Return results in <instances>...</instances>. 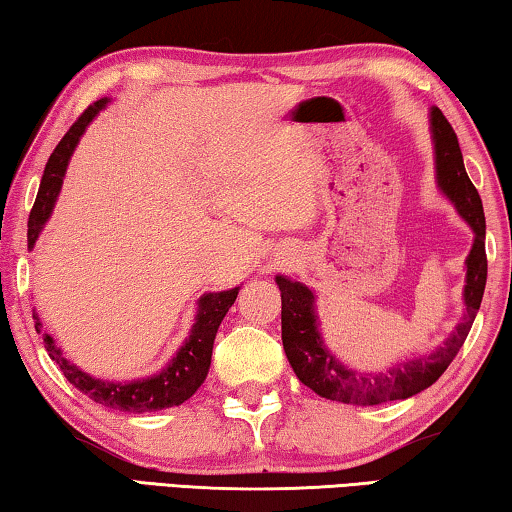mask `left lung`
<instances>
[{"mask_svg":"<svg viewBox=\"0 0 512 512\" xmlns=\"http://www.w3.org/2000/svg\"><path fill=\"white\" fill-rule=\"evenodd\" d=\"M430 130L435 141V167L437 185L460 217L474 231V245L467 256V283H465V316L453 329V334L432 350L430 355L407 359L380 373H361L341 364L318 332L316 295L300 281L277 277L281 290V341L286 357L300 382L327 400H338L348 405H380L389 400H405L428 389L439 380L448 364L458 355L469 334L478 309H481L483 290L487 281L485 256V212L483 201L471 183L462 151L451 123L437 107L430 109Z\"/></svg>","mask_w":512,"mask_h":512,"instance_id":"left-lung-1","label":"left lung"}]
</instances>
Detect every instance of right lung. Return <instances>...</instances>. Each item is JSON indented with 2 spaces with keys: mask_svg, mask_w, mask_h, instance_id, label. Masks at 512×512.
I'll return each instance as SVG.
<instances>
[{
  "mask_svg": "<svg viewBox=\"0 0 512 512\" xmlns=\"http://www.w3.org/2000/svg\"><path fill=\"white\" fill-rule=\"evenodd\" d=\"M107 98L93 102L82 112L80 119H77L70 130L59 141L57 148H54L50 160L45 164L41 187H38V196L34 208L29 212V231H27V245L34 249V242L41 235L43 226L52 215L54 203H57V196L61 192V185H64L66 167L70 162V155H73L75 146L80 144V137L84 130L89 128V123L96 119L98 112L107 105ZM238 288L222 290V293H206L199 300V311H196V322L190 332V338L183 343V348L176 352V357L169 361L167 368L160 371L153 377H144V380H132V382H107L98 380V377H91L84 373L75 364L61 355V348H57L54 338L50 334H43V343L47 355L52 361H57L61 373L66 375V380L73 384L75 389L86 393L93 403H100L109 407V410L119 412H130V414H141V412H155L164 410V407H176L185 403L187 398L194 396V391L201 387L203 380H206L208 368H210V357H212V343H215L217 329L222 325L226 311L231 309L235 297H238ZM36 320V332H41V320L34 313Z\"/></svg>",
  "mask_w": 512,
  "mask_h": 512,
  "instance_id": "1",
  "label": "right lung"
}]
</instances>
